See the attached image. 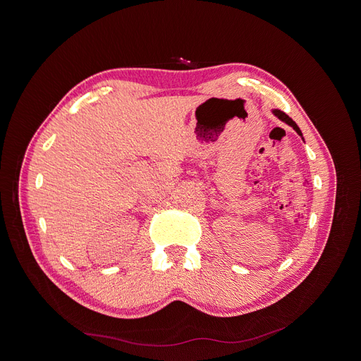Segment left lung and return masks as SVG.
<instances>
[{"mask_svg":"<svg viewBox=\"0 0 361 361\" xmlns=\"http://www.w3.org/2000/svg\"><path fill=\"white\" fill-rule=\"evenodd\" d=\"M272 114H274L275 117H278L281 121H283V123H287L288 126H291V127L297 131V135H298V136H301V139L305 140V137H302V133H301V130L298 128V126H297V124H295V123H294V121L287 116L286 112H282V111H279V109H272Z\"/></svg>","mask_w":361,"mask_h":361,"instance_id":"8db88e82","label":"left lung"}]
</instances>
